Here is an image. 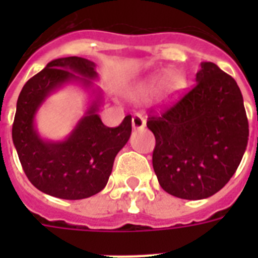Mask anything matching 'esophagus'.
<instances>
[{"mask_svg":"<svg viewBox=\"0 0 258 258\" xmlns=\"http://www.w3.org/2000/svg\"><path fill=\"white\" fill-rule=\"evenodd\" d=\"M131 121H133L134 130L143 128V127H145V125H146V119L143 116H142L141 113H134Z\"/></svg>","mask_w":258,"mask_h":258,"instance_id":"obj_1","label":"esophagus"}]
</instances>
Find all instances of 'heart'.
<instances>
[{"instance_id":"heart-1","label":"heart","mask_w":258,"mask_h":258,"mask_svg":"<svg viewBox=\"0 0 258 258\" xmlns=\"http://www.w3.org/2000/svg\"><path fill=\"white\" fill-rule=\"evenodd\" d=\"M165 78L166 75H157V76H153V78L150 79L149 82L146 83L145 87H143V92L145 93H154L157 92L158 89L161 88V86L165 83ZM167 88L170 91H176V89L179 88V83L171 79L169 83H167Z\"/></svg>"}]
</instances>
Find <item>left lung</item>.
<instances>
[{
    "mask_svg": "<svg viewBox=\"0 0 258 258\" xmlns=\"http://www.w3.org/2000/svg\"><path fill=\"white\" fill-rule=\"evenodd\" d=\"M150 112L153 167L161 187L182 200L220 191L248 146V117L236 80L214 62H202L196 86L161 112Z\"/></svg>",
    "mask_w": 258,
    "mask_h": 258,
    "instance_id": "8db88e82",
    "label": "left lung"
}]
</instances>
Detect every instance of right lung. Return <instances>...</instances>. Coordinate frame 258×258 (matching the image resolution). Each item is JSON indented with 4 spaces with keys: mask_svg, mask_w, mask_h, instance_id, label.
Here are the masks:
<instances>
[{
    "mask_svg": "<svg viewBox=\"0 0 258 258\" xmlns=\"http://www.w3.org/2000/svg\"><path fill=\"white\" fill-rule=\"evenodd\" d=\"M96 78L92 61L72 56L48 62L22 87L12 138L22 169L40 191L61 200L95 196L105 187L116 154L128 142L131 115L117 127H107L96 113L99 97L66 141H44L36 131L34 115L50 92L70 82L89 88Z\"/></svg>",
    "mask_w": 258,
    "mask_h": 258,
    "instance_id": "obj_1",
    "label": "right lung"
}]
</instances>
